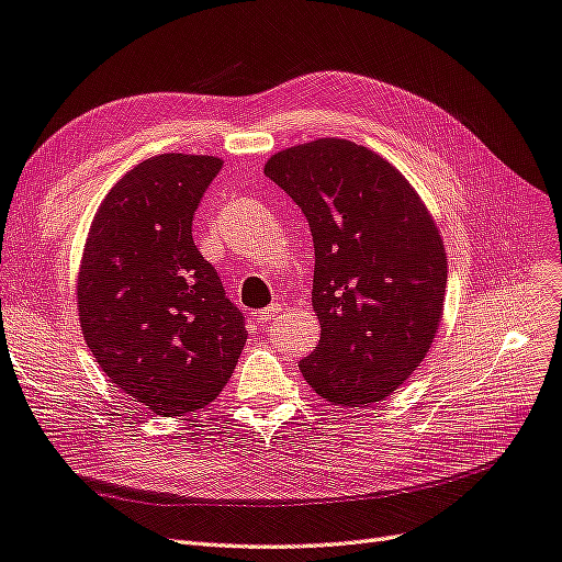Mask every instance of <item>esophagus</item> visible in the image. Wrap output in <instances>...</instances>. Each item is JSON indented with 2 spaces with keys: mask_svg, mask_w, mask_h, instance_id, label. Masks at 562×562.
Listing matches in <instances>:
<instances>
[{
  "mask_svg": "<svg viewBox=\"0 0 562 562\" xmlns=\"http://www.w3.org/2000/svg\"><path fill=\"white\" fill-rule=\"evenodd\" d=\"M279 312H281L279 304H269V307H265V310H260V312H255V321H258L260 326H265V323H269Z\"/></svg>",
  "mask_w": 562,
  "mask_h": 562,
  "instance_id": "esophagus-1",
  "label": "esophagus"
}]
</instances>
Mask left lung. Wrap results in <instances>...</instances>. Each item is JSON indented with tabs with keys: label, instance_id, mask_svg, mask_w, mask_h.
<instances>
[{
	"label": "left lung",
	"instance_id": "left-lung-1",
	"mask_svg": "<svg viewBox=\"0 0 562 562\" xmlns=\"http://www.w3.org/2000/svg\"><path fill=\"white\" fill-rule=\"evenodd\" d=\"M265 176L314 239L321 339L304 380L337 405L382 401L427 356L443 312L448 262L429 211L386 159L339 138L283 149Z\"/></svg>",
	"mask_w": 562,
	"mask_h": 562
}]
</instances>
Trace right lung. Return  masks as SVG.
<instances>
[{
	"mask_svg": "<svg viewBox=\"0 0 562 562\" xmlns=\"http://www.w3.org/2000/svg\"><path fill=\"white\" fill-rule=\"evenodd\" d=\"M220 168L215 157L145 159L100 203L83 248V339L116 389L164 417L209 405L248 337L192 239L194 211Z\"/></svg>",
	"mask_w": 562,
	"mask_h": 562,
	"instance_id": "add662e5",
	"label": "right lung"
}]
</instances>
